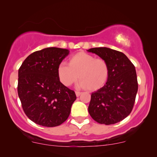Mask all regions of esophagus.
I'll return each instance as SVG.
<instances>
[{
	"mask_svg": "<svg viewBox=\"0 0 157 157\" xmlns=\"http://www.w3.org/2000/svg\"><path fill=\"white\" fill-rule=\"evenodd\" d=\"M81 94H82V93H81V92H80V91H76V92H75V94H76V96H77V97H80Z\"/></svg>",
	"mask_w": 157,
	"mask_h": 157,
	"instance_id": "34e87169",
	"label": "esophagus"
}]
</instances>
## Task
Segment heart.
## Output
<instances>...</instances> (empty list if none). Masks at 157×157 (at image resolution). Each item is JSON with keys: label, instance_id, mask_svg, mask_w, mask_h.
Instances as JSON below:
<instances>
[{"label": "heart", "instance_id": "obj_1", "mask_svg": "<svg viewBox=\"0 0 157 157\" xmlns=\"http://www.w3.org/2000/svg\"><path fill=\"white\" fill-rule=\"evenodd\" d=\"M59 80L65 86H70L80 79L77 86L95 91L106 84L109 78L108 63L102 58H95L92 55L80 52L69 59V66L60 64L58 68Z\"/></svg>", "mask_w": 157, "mask_h": 157}]
</instances>
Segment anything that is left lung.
Here are the masks:
<instances>
[{
	"label": "left lung",
	"instance_id": "left-lung-1",
	"mask_svg": "<svg viewBox=\"0 0 157 157\" xmlns=\"http://www.w3.org/2000/svg\"><path fill=\"white\" fill-rule=\"evenodd\" d=\"M87 51L106 60L109 69L106 84L91 94L90 116L105 125L120 122L129 116L135 104L138 89L135 66L126 55L113 49L95 48Z\"/></svg>",
	"mask_w": 157,
	"mask_h": 157
}]
</instances>
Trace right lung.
Wrapping results in <instances>:
<instances>
[{
    "label": "right lung",
    "mask_w": 157,
    "mask_h": 157,
    "mask_svg": "<svg viewBox=\"0 0 157 157\" xmlns=\"http://www.w3.org/2000/svg\"><path fill=\"white\" fill-rule=\"evenodd\" d=\"M69 54L67 49L48 48L28 56L18 71V96L25 113L40 126L60 125L77 99L60 82L58 68Z\"/></svg>",
    "instance_id": "right-lung-1"
}]
</instances>
